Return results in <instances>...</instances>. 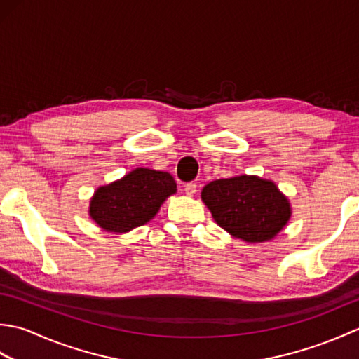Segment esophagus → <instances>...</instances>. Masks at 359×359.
I'll use <instances>...</instances> for the list:
<instances>
[{"instance_id": "1", "label": "esophagus", "mask_w": 359, "mask_h": 359, "mask_svg": "<svg viewBox=\"0 0 359 359\" xmlns=\"http://www.w3.org/2000/svg\"><path fill=\"white\" fill-rule=\"evenodd\" d=\"M196 191H197V185L193 184V182H189V184L185 185V194H187V196L191 197V196L196 194Z\"/></svg>"}]
</instances>
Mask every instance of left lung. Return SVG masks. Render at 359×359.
<instances>
[{
	"label": "left lung",
	"mask_w": 359,
	"mask_h": 359,
	"mask_svg": "<svg viewBox=\"0 0 359 359\" xmlns=\"http://www.w3.org/2000/svg\"><path fill=\"white\" fill-rule=\"evenodd\" d=\"M202 201L219 226L251 243L271 241L292 216L287 197L257 175L212 180L203 187Z\"/></svg>",
	"instance_id": "1"
}]
</instances>
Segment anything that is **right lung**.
Segmentation results:
<instances>
[{"mask_svg":"<svg viewBox=\"0 0 359 359\" xmlns=\"http://www.w3.org/2000/svg\"><path fill=\"white\" fill-rule=\"evenodd\" d=\"M175 191L177 185L170 172L135 168L97 189L89 203V216L104 231L128 233L149 222Z\"/></svg>","mask_w":359,"mask_h":359,"instance_id":"obj_1","label":"right lung"}]
</instances>
